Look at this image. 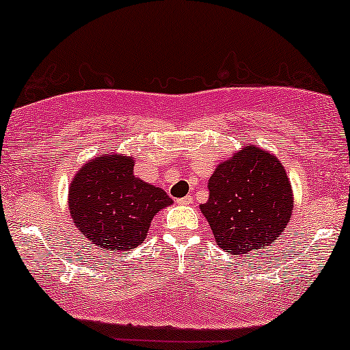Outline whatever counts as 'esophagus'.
Here are the masks:
<instances>
[{
    "instance_id": "obj_1",
    "label": "esophagus",
    "mask_w": 350,
    "mask_h": 350,
    "mask_svg": "<svg viewBox=\"0 0 350 350\" xmlns=\"http://www.w3.org/2000/svg\"><path fill=\"white\" fill-rule=\"evenodd\" d=\"M178 204H179V205H191V204H192V197H191V196L183 197V199L178 200Z\"/></svg>"
}]
</instances>
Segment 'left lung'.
Returning <instances> with one entry per match:
<instances>
[{
	"label": "left lung",
	"instance_id": "8db88e82",
	"mask_svg": "<svg viewBox=\"0 0 350 350\" xmlns=\"http://www.w3.org/2000/svg\"><path fill=\"white\" fill-rule=\"evenodd\" d=\"M208 192L200 212L215 243L231 254L266 250L292 218L293 191L284 164L258 145L246 143L218 163Z\"/></svg>",
	"mask_w": 350,
	"mask_h": 350
}]
</instances>
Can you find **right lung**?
<instances>
[{
  "instance_id": "1",
  "label": "right lung",
  "mask_w": 350,
  "mask_h": 350,
  "mask_svg": "<svg viewBox=\"0 0 350 350\" xmlns=\"http://www.w3.org/2000/svg\"><path fill=\"white\" fill-rule=\"evenodd\" d=\"M135 158L98 154L79 167L68 187L75 226L94 246L124 252L145 241L151 220L172 205L161 187L133 174Z\"/></svg>"
}]
</instances>
